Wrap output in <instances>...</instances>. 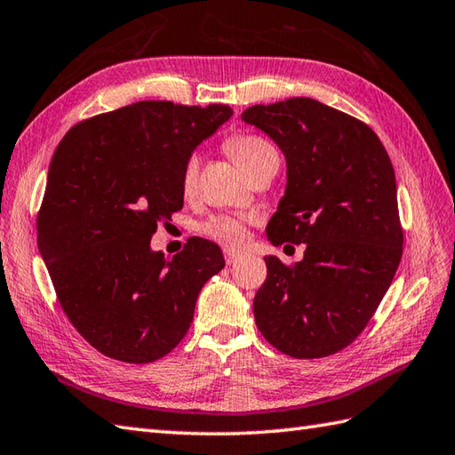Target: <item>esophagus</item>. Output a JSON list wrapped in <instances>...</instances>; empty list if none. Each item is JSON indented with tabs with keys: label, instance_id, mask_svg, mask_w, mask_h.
Returning a JSON list of instances; mask_svg holds the SVG:
<instances>
[{
	"label": "esophagus",
	"instance_id": "obj_1",
	"mask_svg": "<svg viewBox=\"0 0 455 455\" xmlns=\"http://www.w3.org/2000/svg\"><path fill=\"white\" fill-rule=\"evenodd\" d=\"M225 259H227L228 266H233V264H236L238 259H240V254L233 252V250H225Z\"/></svg>",
	"mask_w": 455,
	"mask_h": 455
}]
</instances>
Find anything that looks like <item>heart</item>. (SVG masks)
<instances>
[{"label": "heart", "mask_w": 455, "mask_h": 455, "mask_svg": "<svg viewBox=\"0 0 455 455\" xmlns=\"http://www.w3.org/2000/svg\"><path fill=\"white\" fill-rule=\"evenodd\" d=\"M225 148L236 160V164L246 173L252 172L258 164H262L267 158L277 156V150L269 144L266 139L258 137V134L240 132L233 134L225 140ZM197 168L199 162L197 156H191L181 172V188L186 193H189L197 181ZM199 233L225 246L228 250H236L244 244L246 240V220L233 215H212L205 219L199 225Z\"/></svg>", "instance_id": "obj_1"}]
</instances>
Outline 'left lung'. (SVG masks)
Wrapping results in <instances>:
<instances>
[{
  "instance_id": "8db88e82",
  "label": "left lung",
  "mask_w": 455,
  "mask_h": 455,
  "mask_svg": "<svg viewBox=\"0 0 455 455\" xmlns=\"http://www.w3.org/2000/svg\"><path fill=\"white\" fill-rule=\"evenodd\" d=\"M243 121L264 131L287 162L269 243L307 244L293 266L264 258L256 324L299 360L340 352L370 323L403 256L389 154L365 123L311 98L254 105Z\"/></svg>"
}]
</instances>
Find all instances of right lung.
<instances>
[{"instance_id": "1", "label": "right lung", "mask_w": 455, "mask_h": 455, "mask_svg": "<svg viewBox=\"0 0 455 455\" xmlns=\"http://www.w3.org/2000/svg\"><path fill=\"white\" fill-rule=\"evenodd\" d=\"M228 105L137 101L66 132L48 168L36 240L62 311L103 355L160 360L188 334L201 287L225 267L193 236L154 252L158 222L183 207L193 148L230 119Z\"/></svg>"}]
</instances>
